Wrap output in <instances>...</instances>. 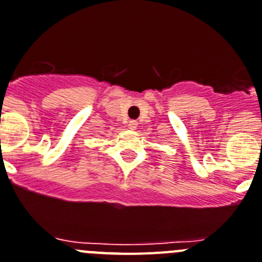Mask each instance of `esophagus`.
Wrapping results in <instances>:
<instances>
[{
  "instance_id": "34e87169",
  "label": "esophagus",
  "mask_w": 262,
  "mask_h": 262,
  "mask_svg": "<svg viewBox=\"0 0 262 262\" xmlns=\"http://www.w3.org/2000/svg\"><path fill=\"white\" fill-rule=\"evenodd\" d=\"M137 125H138V123H137L136 120H130V121H129V129H136Z\"/></svg>"
}]
</instances>
